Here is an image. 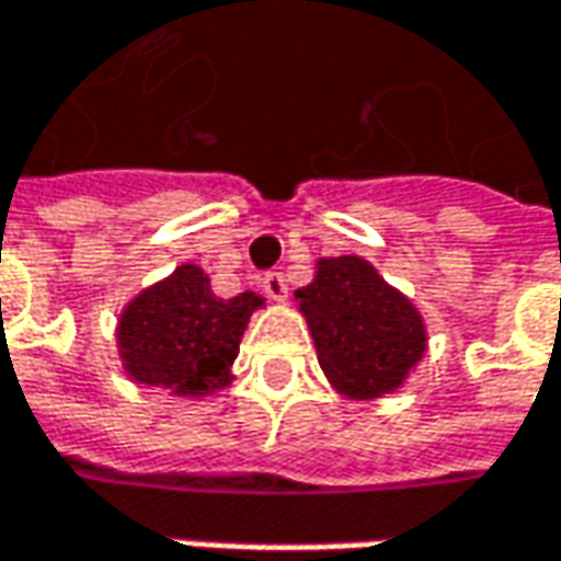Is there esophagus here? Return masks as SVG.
Returning <instances> with one entry per match:
<instances>
[{"label": "esophagus", "instance_id": "34e87169", "mask_svg": "<svg viewBox=\"0 0 561 561\" xmlns=\"http://www.w3.org/2000/svg\"><path fill=\"white\" fill-rule=\"evenodd\" d=\"M262 287H265V293H268L274 302H284V299H287V277H284L280 271L265 274V277H262Z\"/></svg>", "mask_w": 561, "mask_h": 561}]
</instances>
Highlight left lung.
I'll return each mask as SVG.
<instances>
[{
    "label": "left lung",
    "mask_w": 561,
    "mask_h": 561,
    "mask_svg": "<svg viewBox=\"0 0 561 561\" xmlns=\"http://www.w3.org/2000/svg\"><path fill=\"white\" fill-rule=\"evenodd\" d=\"M314 268L296 299L331 387L350 399L399 390L427 350V328L412 299L358 255L318 259Z\"/></svg>",
    "instance_id": "obj_1"
}]
</instances>
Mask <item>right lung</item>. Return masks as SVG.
<instances>
[{"instance_id": "obj_1", "label": "right lung", "mask_w": 561, "mask_h": 561, "mask_svg": "<svg viewBox=\"0 0 561 561\" xmlns=\"http://www.w3.org/2000/svg\"><path fill=\"white\" fill-rule=\"evenodd\" d=\"M259 293L221 299L199 265H181L137 293L118 318V356L130 380L171 397H211L227 387Z\"/></svg>"}]
</instances>
